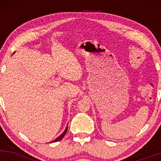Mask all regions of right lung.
Listing matches in <instances>:
<instances>
[{
  "mask_svg": "<svg viewBox=\"0 0 161 161\" xmlns=\"http://www.w3.org/2000/svg\"><path fill=\"white\" fill-rule=\"evenodd\" d=\"M66 132H67V126L66 127V129H65V130H64V132H63V133H62L61 135H60V136H59L58 137H57V138H56V139H54V140H53V141L51 142H58V141H60V139H62V138L64 137V136H65V135H66Z\"/></svg>",
  "mask_w": 161,
  "mask_h": 161,
  "instance_id": "1",
  "label": "right lung"
}]
</instances>
